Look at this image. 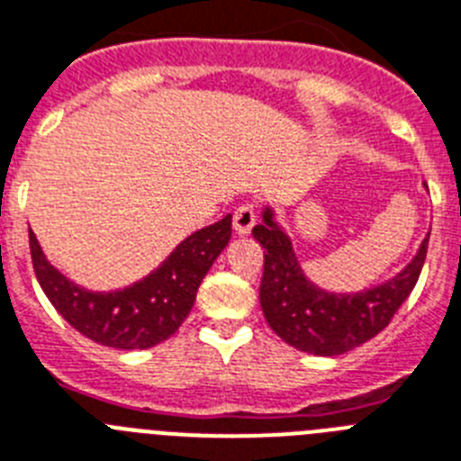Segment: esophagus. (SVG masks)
Wrapping results in <instances>:
<instances>
[{
    "mask_svg": "<svg viewBox=\"0 0 461 461\" xmlns=\"http://www.w3.org/2000/svg\"><path fill=\"white\" fill-rule=\"evenodd\" d=\"M255 220H258V212H255L253 206H241L234 211V231H237L239 237H249L250 230L255 227Z\"/></svg>",
    "mask_w": 461,
    "mask_h": 461,
    "instance_id": "esophagus-1",
    "label": "esophagus"
}]
</instances>
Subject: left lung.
Segmentation results:
<instances>
[{"label": "left lung", "mask_w": 461, "mask_h": 461, "mask_svg": "<svg viewBox=\"0 0 461 461\" xmlns=\"http://www.w3.org/2000/svg\"><path fill=\"white\" fill-rule=\"evenodd\" d=\"M253 237L265 249L260 307L267 323L285 344L314 356L347 354L384 330L415 288L429 243L427 237L396 276L358 293H332L304 274L272 203L262 208Z\"/></svg>", "instance_id": "8db88e82"}]
</instances>
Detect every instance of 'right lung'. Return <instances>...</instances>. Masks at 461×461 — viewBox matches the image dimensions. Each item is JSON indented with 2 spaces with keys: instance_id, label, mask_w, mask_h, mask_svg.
Masks as SVG:
<instances>
[{
  "instance_id": "obj_1",
  "label": "right lung",
  "mask_w": 461,
  "mask_h": 461,
  "mask_svg": "<svg viewBox=\"0 0 461 461\" xmlns=\"http://www.w3.org/2000/svg\"><path fill=\"white\" fill-rule=\"evenodd\" d=\"M231 237V215L177 243L157 269L114 290H91L65 276L30 230V253L41 290L58 314L93 342L112 349L157 347L183 326L201 281Z\"/></svg>"
}]
</instances>
